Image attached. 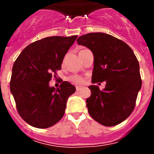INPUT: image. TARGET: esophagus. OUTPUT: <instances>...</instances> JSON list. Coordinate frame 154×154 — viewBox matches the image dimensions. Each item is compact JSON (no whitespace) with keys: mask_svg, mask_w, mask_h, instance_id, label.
<instances>
[{"mask_svg":"<svg viewBox=\"0 0 154 154\" xmlns=\"http://www.w3.org/2000/svg\"><path fill=\"white\" fill-rule=\"evenodd\" d=\"M82 89V88L81 87H79V86H77L76 87V91H80Z\"/></svg>","mask_w":154,"mask_h":154,"instance_id":"esophagus-1","label":"esophagus"}]
</instances>
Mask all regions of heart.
Instances as JSON below:
<instances>
[{"label":"heart","instance_id":"b5f03b06","mask_svg":"<svg viewBox=\"0 0 154 154\" xmlns=\"http://www.w3.org/2000/svg\"><path fill=\"white\" fill-rule=\"evenodd\" d=\"M69 81L72 82V83L75 84V85H82L84 83V79L82 77L79 75H72L69 77Z\"/></svg>","mask_w":154,"mask_h":154}]
</instances>
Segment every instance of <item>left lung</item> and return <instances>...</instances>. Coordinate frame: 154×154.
Returning <instances> with one entry per match:
<instances>
[{"label": "left lung", "mask_w": 154, "mask_h": 154, "mask_svg": "<svg viewBox=\"0 0 154 154\" xmlns=\"http://www.w3.org/2000/svg\"><path fill=\"white\" fill-rule=\"evenodd\" d=\"M77 42L93 53L92 83L106 82L103 90L97 85L89 86L91 96L86 99V106L89 115L103 126H116L132 113L141 89L137 57L124 42L107 34H86Z\"/></svg>", "instance_id": "1"}]
</instances>
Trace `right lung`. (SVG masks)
<instances>
[{
  "label": "right lung",
  "instance_id": "add662e5",
  "mask_svg": "<svg viewBox=\"0 0 154 154\" xmlns=\"http://www.w3.org/2000/svg\"><path fill=\"white\" fill-rule=\"evenodd\" d=\"M77 35L52 36L27 46L12 68L11 92L21 117L31 126L45 129L55 125L65 114L69 96L75 87L62 82L58 88L49 86L60 70L65 54Z\"/></svg>",
  "mask_w": 154,
  "mask_h": 154
}]
</instances>
